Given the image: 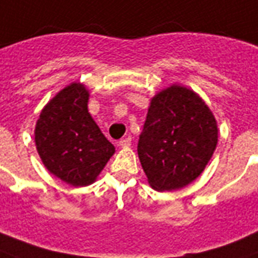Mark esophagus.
Here are the masks:
<instances>
[{
	"label": "esophagus",
	"instance_id": "esophagus-1",
	"mask_svg": "<svg viewBox=\"0 0 258 258\" xmlns=\"http://www.w3.org/2000/svg\"><path fill=\"white\" fill-rule=\"evenodd\" d=\"M131 145V137H127V138H123L119 141V146L121 147H128Z\"/></svg>",
	"mask_w": 258,
	"mask_h": 258
}]
</instances>
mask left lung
I'll return each instance as SVG.
<instances>
[{"instance_id":"left-lung-1","label":"left lung","mask_w":258,"mask_h":258,"mask_svg":"<svg viewBox=\"0 0 258 258\" xmlns=\"http://www.w3.org/2000/svg\"><path fill=\"white\" fill-rule=\"evenodd\" d=\"M218 127L203 100L173 85L151 100L138 142V155L150 185L173 190L194 181L214 154Z\"/></svg>"}]
</instances>
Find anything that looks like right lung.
Here are the masks:
<instances>
[{
    "instance_id": "right-lung-1",
    "label": "right lung",
    "mask_w": 258,
    "mask_h": 258,
    "mask_svg": "<svg viewBox=\"0 0 258 258\" xmlns=\"http://www.w3.org/2000/svg\"><path fill=\"white\" fill-rule=\"evenodd\" d=\"M88 98L84 85H69L47 104L35 128L43 164L74 186L92 184L115 153L88 112Z\"/></svg>"
}]
</instances>
